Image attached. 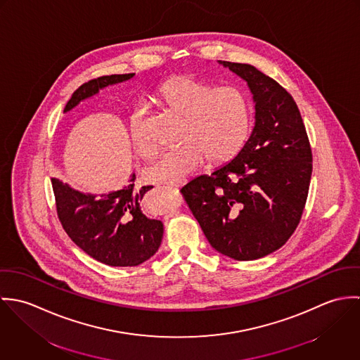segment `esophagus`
<instances>
[{
	"label": "esophagus",
	"mask_w": 360,
	"mask_h": 360,
	"mask_svg": "<svg viewBox=\"0 0 360 360\" xmlns=\"http://www.w3.org/2000/svg\"><path fill=\"white\" fill-rule=\"evenodd\" d=\"M186 183H187V180H186V179H183V180H177V181H170V183H167V186L179 188V187H183Z\"/></svg>",
	"instance_id": "esophagus-1"
}]
</instances>
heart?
<instances>
[{
  "label": "heart",
  "instance_id": "1",
  "mask_svg": "<svg viewBox=\"0 0 360 360\" xmlns=\"http://www.w3.org/2000/svg\"><path fill=\"white\" fill-rule=\"evenodd\" d=\"M156 100L184 117L181 147L165 151L147 169L150 181H177L195 172L206 160L221 163L238 154L252 126V109L247 94L233 86L214 87L193 76L169 79L155 93ZM144 112L129 115V136L136 154L148 158L154 146L144 133Z\"/></svg>",
  "mask_w": 360,
  "mask_h": 360
}]
</instances>
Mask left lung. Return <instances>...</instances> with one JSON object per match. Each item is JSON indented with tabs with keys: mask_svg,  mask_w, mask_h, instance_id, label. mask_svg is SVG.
<instances>
[{
	"mask_svg": "<svg viewBox=\"0 0 360 360\" xmlns=\"http://www.w3.org/2000/svg\"><path fill=\"white\" fill-rule=\"evenodd\" d=\"M219 63L247 82L255 126L233 160L195 177L181 193L217 252L254 260L281 248L295 231L308 198L311 150L285 89L252 65Z\"/></svg>",
	"mask_w": 360,
	"mask_h": 360,
	"instance_id": "1",
	"label": "left lung"
}]
</instances>
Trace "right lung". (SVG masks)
Segmentation results:
<instances>
[{"label":"right lung","instance_id":"1","mask_svg":"<svg viewBox=\"0 0 360 360\" xmlns=\"http://www.w3.org/2000/svg\"><path fill=\"white\" fill-rule=\"evenodd\" d=\"M134 73L110 75L82 84L68 101L69 112L101 89L131 79ZM136 174L127 186L108 194H84L52 179L56 213L70 240L87 255L108 266H139L154 257L163 237V223L146 216L141 202L153 186L134 187Z\"/></svg>","mask_w":360,"mask_h":360}]
</instances>
